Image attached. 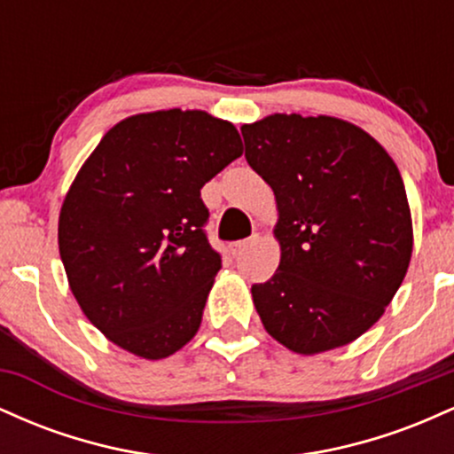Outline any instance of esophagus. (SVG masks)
Returning a JSON list of instances; mask_svg holds the SVG:
<instances>
[{"mask_svg": "<svg viewBox=\"0 0 454 454\" xmlns=\"http://www.w3.org/2000/svg\"><path fill=\"white\" fill-rule=\"evenodd\" d=\"M256 243V239H243V241H237V243H232L231 245V252H232V256H241L243 252H247L249 247H252V245Z\"/></svg>", "mask_w": 454, "mask_h": 454, "instance_id": "obj_1", "label": "esophagus"}]
</instances>
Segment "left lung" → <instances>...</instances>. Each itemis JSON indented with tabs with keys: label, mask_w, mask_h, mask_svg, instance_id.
<instances>
[{
	"label": "left lung",
	"mask_w": 454,
	"mask_h": 454,
	"mask_svg": "<svg viewBox=\"0 0 454 454\" xmlns=\"http://www.w3.org/2000/svg\"><path fill=\"white\" fill-rule=\"evenodd\" d=\"M245 160L278 202L275 275L252 286L264 328L296 354L341 348L382 317L414 232L397 164L337 117L269 114L241 128Z\"/></svg>",
	"instance_id": "1"
}]
</instances>
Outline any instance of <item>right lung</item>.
Segmentation results:
<instances>
[{"label": "right lung", "instance_id": "1", "mask_svg": "<svg viewBox=\"0 0 454 454\" xmlns=\"http://www.w3.org/2000/svg\"><path fill=\"white\" fill-rule=\"evenodd\" d=\"M243 143L205 111L140 113L104 134L59 213V256L82 314L114 346L160 361L202 322L222 258L200 190Z\"/></svg>", "mask_w": 454, "mask_h": 454}]
</instances>
